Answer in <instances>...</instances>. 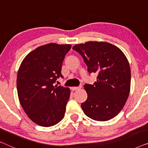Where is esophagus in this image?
<instances>
[{
    "instance_id": "1",
    "label": "esophagus",
    "mask_w": 148,
    "mask_h": 148,
    "mask_svg": "<svg viewBox=\"0 0 148 148\" xmlns=\"http://www.w3.org/2000/svg\"><path fill=\"white\" fill-rule=\"evenodd\" d=\"M82 88V86H79V87H73L71 88L72 90L73 91H75V90H79V89Z\"/></svg>"
}]
</instances>
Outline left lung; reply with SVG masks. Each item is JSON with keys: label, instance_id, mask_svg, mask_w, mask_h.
Segmentation results:
<instances>
[{"label": "left lung", "instance_id": "obj_1", "mask_svg": "<svg viewBox=\"0 0 148 148\" xmlns=\"http://www.w3.org/2000/svg\"><path fill=\"white\" fill-rule=\"evenodd\" d=\"M90 73L98 74L93 85L85 84L88 99L81 106L86 116L106 121L116 116L124 107L131 87L128 60L116 46L106 42L90 41L76 44Z\"/></svg>", "mask_w": 148, "mask_h": 148}]
</instances>
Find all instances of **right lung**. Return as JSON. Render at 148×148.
Masks as SVG:
<instances>
[{
    "instance_id": "add662e5",
    "label": "right lung",
    "mask_w": 148,
    "mask_h": 148,
    "mask_svg": "<svg viewBox=\"0 0 148 148\" xmlns=\"http://www.w3.org/2000/svg\"><path fill=\"white\" fill-rule=\"evenodd\" d=\"M71 44L50 43L29 52L17 76L19 102L27 116L42 127H51L64 118L70 89L53 86L62 77V64Z\"/></svg>"
}]
</instances>
